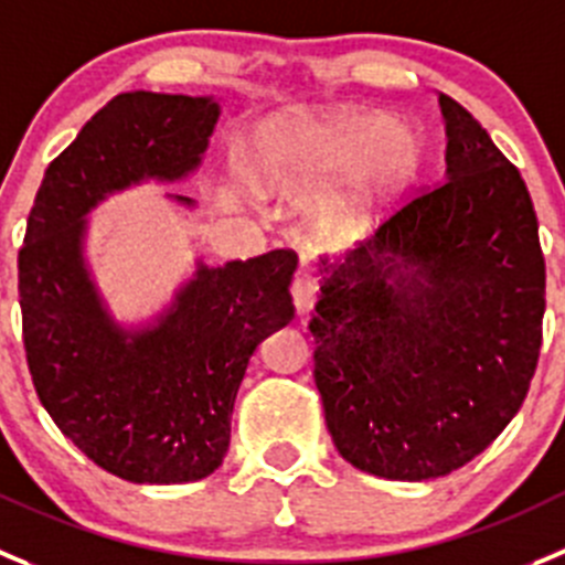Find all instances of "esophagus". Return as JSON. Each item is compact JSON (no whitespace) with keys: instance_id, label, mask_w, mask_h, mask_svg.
<instances>
[{"instance_id":"34e87169","label":"esophagus","mask_w":565,"mask_h":565,"mask_svg":"<svg viewBox=\"0 0 565 565\" xmlns=\"http://www.w3.org/2000/svg\"><path fill=\"white\" fill-rule=\"evenodd\" d=\"M318 295H320V284L312 273H300L298 278L292 281V303H295V312L298 315H309L318 303Z\"/></svg>"}]
</instances>
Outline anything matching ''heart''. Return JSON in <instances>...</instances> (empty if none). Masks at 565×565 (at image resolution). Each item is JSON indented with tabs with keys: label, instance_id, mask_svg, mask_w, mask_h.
Listing matches in <instances>:
<instances>
[{
	"label": "heart",
	"instance_id": "b5f03b06",
	"mask_svg": "<svg viewBox=\"0 0 565 565\" xmlns=\"http://www.w3.org/2000/svg\"><path fill=\"white\" fill-rule=\"evenodd\" d=\"M429 158L424 125L384 110L281 108L253 130L247 170L258 192L289 203H312L331 188L312 214L315 236L354 245L407 203Z\"/></svg>",
	"mask_w": 565,
	"mask_h": 565
}]
</instances>
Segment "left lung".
<instances>
[{"instance_id":"left-lung-1","label":"left lung","mask_w":565,"mask_h":565,"mask_svg":"<svg viewBox=\"0 0 565 565\" xmlns=\"http://www.w3.org/2000/svg\"><path fill=\"white\" fill-rule=\"evenodd\" d=\"M446 178L320 270L315 384L337 451L395 482L446 477L513 420L541 351L546 270L519 170L440 94Z\"/></svg>"}]
</instances>
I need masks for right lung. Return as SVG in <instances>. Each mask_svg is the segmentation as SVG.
<instances>
[{"label":"right lung","instance_id":"1","mask_svg":"<svg viewBox=\"0 0 565 565\" xmlns=\"http://www.w3.org/2000/svg\"><path fill=\"white\" fill-rule=\"evenodd\" d=\"M220 114L214 94H116L44 172L19 250L35 393L88 460L136 484L198 482L223 466L247 362L295 318L289 250L225 265L198 258L172 298L136 323L116 318L88 265V214L141 183L189 181ZM163 198L198 209L183 194Z\"/></svg>","mask_w":565,"mask_h":565}]
</instances>
